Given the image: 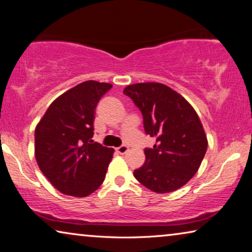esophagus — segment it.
Instances as JSON below:
<instances>
[{"label": "esophagus", "mask_w": 252, "mask_h": 252, "mask_svg": "<svg viewBox=\"0 0 252 252\" xmlns=\"http://www.w3.org/2000/svg\"><path fill=\"white\" fill-rule=\"evenodd\" d=\"M115 150H116V153L120 154V155H123V154H126L127 150H129V147H127L126 145H122V146H120V147L116 148Z\"/></svg>", "instance_id": "esophagus-1"}]
</instances>
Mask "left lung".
Instances as JSON below:
<instances>
[{"label":"left lung","instance_id":"8db88e82","mask_svg":"<svg viewBox=\"0 0 252 252\" xmlns=\"http://www.w3.org/2000/svg\"><path fill=\"white\" fill-rule=\"evenodd\" d=\"M123 94L132 99L144 119L146 134L156 139L146 148V160L133 175L157 193L178 190L196 174L207 150V137L193 107L158 82L130 85Z\"/></svg>","mask_w":252,"mask_h":252}]
</instances>
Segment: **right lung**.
Returning a JSON list of instances; mask_svg holds the SVG:
<instances>
[{
    "label": "right lung",
    "instance_id": "obj_1",
    "mask_svg": "<svg viewBox=\"0 0 252 252\" xmlns=\"http://www.w3.org/2000/svg\"><path fill=\"white\" fill-rule=\"evenodd\" d=\"M111 84L88 80L58 97L35 130V157L60 192L86 197L105 180L114 149L93 141L94 113Z\"/></svg>",
    "mask_w": 252,
    "mask_h": 252
}]
</instances>
